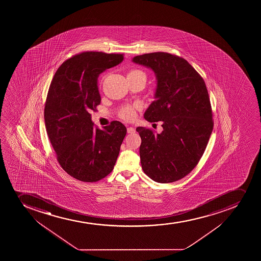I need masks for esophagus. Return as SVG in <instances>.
I'll return each mask as SVG.
<instances>
[{"instance_id":"34e87169","label":"esophagus","mask_w":261,"mask_h":261,"mask_svg":"<svg viewBox=\"0 0 261 261\" xmlns=\"http://www.w3.org/2000/svg\"><path fill=\"white\" fill-rule=\"evenodd\" d=\"M126 131H127V133H128V134H135V129L134 128L133 126H128V127L126 128Z\"/></svg>"}]
</instances>
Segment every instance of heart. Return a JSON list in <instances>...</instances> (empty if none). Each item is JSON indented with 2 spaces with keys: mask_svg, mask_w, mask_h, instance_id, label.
I'll use <instances>...</instances> for the list:
<instances>
[{
  "mask_svg": "<svg viewBox=\"0 0 261 261\" xmlns=\"http://www.w3.org/2000/svg\"><path fill=\"white\" fill-rule=\"evenodd\" d=\"M138 74H144V73L139 70H130L128 73V75H138ZM139 108H140L139 105L124 106L119 111V116L125 121H133L136 116V111Z\"/></svg>",
  "mask_w": 261,
  "mask_h": 261,
  "instance_id": "b5f03b06",
  "label": "heart"
}]
</instances>
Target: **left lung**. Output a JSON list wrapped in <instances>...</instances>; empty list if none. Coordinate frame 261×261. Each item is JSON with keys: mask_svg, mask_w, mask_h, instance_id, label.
Returning a JSON list of instances; mask_svg holds the SVG:
<instances>
[{"mask_svg": "<svg viewBox=\"0 0 261 261\" xmlns=\"http://www.w3.org/2000/svg\"><path fill=\"white\" fill-rule=\"evenodd\" d=\"M133 61L152 69L158 77L156 99L145 111L150 122L163 121V132L136 128L140 162L146 175L172 183L191 173L203 155L214 127L206 84L183 58L168 53L139 55Z\"/></svg>", "mask_w": 261, "mask_h": 261, "instance_id": "obj_1", "label": "left lung"}]
</instances>
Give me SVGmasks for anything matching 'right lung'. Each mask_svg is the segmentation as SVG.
<instances>
[{"mask_svg": "<svg viewBox=\"0 0 261 261\" xmlns=\"http://www.w3.org/2000/svg\"><path fill=\"white\" fill-rule=\"evenodd\" d=\"M122 54L86 51L55 72L45 103L47 136L60 167L83 182H97L113 170L126 128L118 121L103 130L91 121L101 98L97 78L123 60Z\"/></svg>", "mask_w": 261, "mask_h": 261, "instance_id": "1", "label": "right lung"}]
</instances>
